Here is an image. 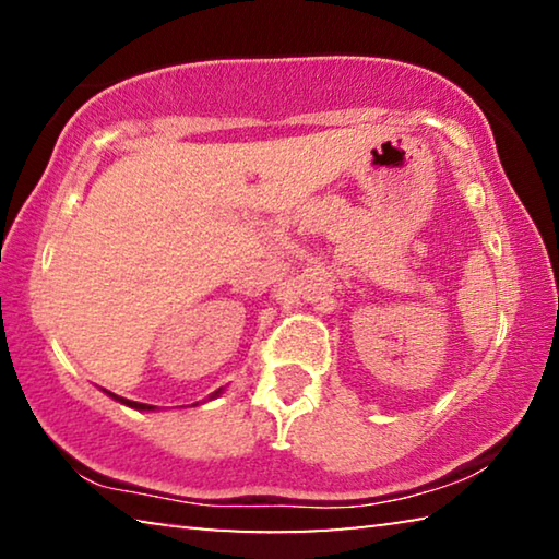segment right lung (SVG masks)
Returning a JSON list of instances; mask_svg holds the SVG:
<instances>
[{
	"label": "right lung",
	"instance_id": "right-lung-1",
	"mask_svg": "<svg viewBox=\"0 0 559 559\" xmlns=\"http://www.w3.org/2000/svg\"><path fill=\"white\" fill-rule=\"evenodd\" d=\"M222 392V390H219ZM219 392H216V394H219ZM112 396H116V394H112ZM116 400H120L122 404H128V406H135V409H153V406H150V404H140V402H130V400H122V396H116Z\"/></svg>",
	"mask_w": 559,
	"mask_h": 559
}]
</instances>
